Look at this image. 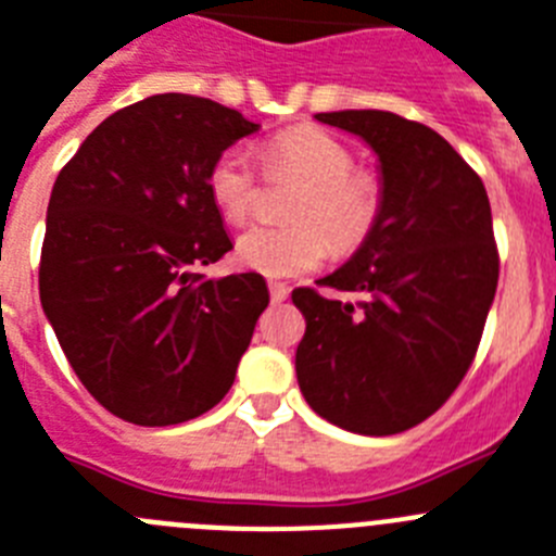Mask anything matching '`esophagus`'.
Segmentation results:
<instances>
[{
    "instance_id": "34e87169",
    "label": "esophagus",
    "mask_w": 556,
    "mask_h": 556,
    "mask_svg": "<svg viewBox=\"0 0 556 556\" xmlns=\"http://www.w3.org/2000/svg\"><path fill=\"white\" fill-rule=\"evenodd\" d=\"M268 290H271V302H285L290 293V288L285 282H268Z\"/></svg>"
}]
</instances>
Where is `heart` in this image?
<instances>
[{
  "instance_id": "1",
  "label": "heart",
  "mask_w": 556,
  "mask_h": 556,
  "mask_svg": "<svg viewBox=\"0 0 556 556\" xmlns=\"http://www.w3.org/2000/svg\"><path fill=\"white\" fill-rule=\"evenodd\" d=\"M274 177L304 179L293 204L296 227H254L238 241V263L263 277H296L313 271L329 252L349 254L371 235L382 210V185L371 172L354 168V152L332 132L313 124L274 135L266 147ZM207 191L227 222L252 216L257 174L241 149H227L213 160ZM333 241L329 242L328 238Z\"/></svg>"
}]
</instances>
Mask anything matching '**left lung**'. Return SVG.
Wrapping results in <instances>:
<instances>
[{
  "label": "left lung",
  "instance_id": "left-lung-1",
  "mask_svg": "<svg viewBox=\"0 0 556 556\" xmlns=\"http://www.w3.org/2000/svg\"><path fill=\"white\" fill-rule=\"evenodd\" d=\"M374 149L382 210L349 263L293 290L307 329L302 396L329 424L396 434L427 421L471 368L498 285L488 191L446 138L384 110L318 113Z\"/></svg>",
  "mask_w": 556,
  "mask_h": 556
}]
</instances>
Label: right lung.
Here are the masks:
<instances>
[{"label": "right lung", "instance_id": "obj_1", "mask_svg": "<svg viewBox=\"0 0 556 556\" xmlns=\"http://www.w3.org/2000/svg\"><path fill=\"white\" fill-rule=\"evenodd\" d=\"M260 124L188 93L104 118L49 197L41 304L79 382L138 427H172L232 388L266 279L199 268L232 249L207 191L213 160Z\"/></svg>", "mask_w": 556, "mask_h": 556}]
</instances>
